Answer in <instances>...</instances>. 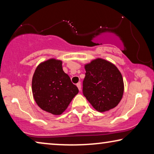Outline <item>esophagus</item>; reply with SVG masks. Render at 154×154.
I'll return each mask as SVG.
<instances>
[{
  "label": "esophagus",
  "mask_w": 154,
  "mask_h": 154,
  "mask_svg": "<svg viewBox=\"0 0 154 154\" xmlns=\"http://www.w3.org/2000/svg\"><path fill=\"white\" fill-rule=\"evenodd\" d=\"M76 86H77V88H79V91H81V83H77V84H76Z\"/></svg>",
  "instance_id": "obj_1"
}]
</instances>
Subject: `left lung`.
Masks as SVG:
<instances>
[{
	"label": "left lung",
	"mask_w": 154,
	"mask_h": 154,
	"mask_svg": "<svg viewBox=\"0 0 154 154\" xmlns=\"http://www.w3.org/2000/svg\"><path fill=\"white\" fill-rule=\"evenodd\" d=\"M84 67L86 73L83 91L88 102L100 112L115 108L124 92L123 76L119 69L102 58L94 59Z\"/></svg>",
	"instance_id": "1"
}]
</instances>
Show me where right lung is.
<instances>
[{"mask_svg":"<svg viewBox=\"0 0 154 154\" xmlns=\"http://www.w3.org/2000/svg\"><path fill=\"white\" fill-rule=\"evenodd\" d=\"M33 97L42 110L61 115L67 109L79 89L62 69V61L51 58L40 63L31 83Z\"/></svg>","mask_w":154,"mask_h":154,"instance_id":"obj_1","label":"right lung"}]
</instances>
